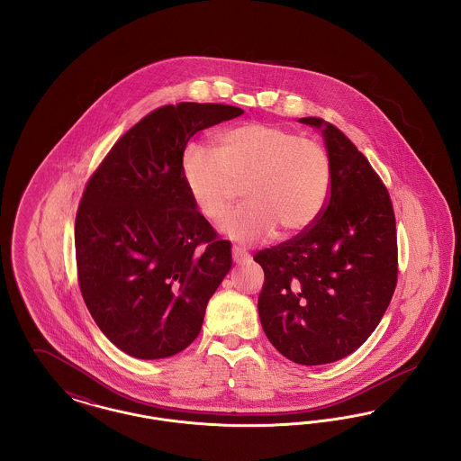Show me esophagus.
Instances as JSON below:
<instances>
[{
    "label": "esophagus",
    "mask_w": 461,
    "mask_h": 461,
    "mask_svg": "<svg viewBox=\"0 0 461 461\" xmlns=\"http://www.w3.org/2000/svg\"><path fill=\"white\" fill-rule=\"evenodd\" d=\"M231 254H233V261H235V263L240 264L250 261V254L245 252V250H241L239 247H233V249H231Z\"/></svg>",
    "instance_id": "esophagus-1"
}]
</instances>
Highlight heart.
I'll return each mask as SVG.
<instances>
[{"mask_svg": "<svg viewBox=\"0 0 461 461\" xmlns=\"http://www.w3.org/2000/svg\"><path fill=\"white\" fill-rule=\"evenodd\" d=\"M181 175L198 212L220 222L241 188L247 203L224 221V231L241 243L303 233L321 214L331 166L323 145L269 124H243L222 132L218 152L188 143Z\"/></svg>", "mask_w": 461, "mask_h": 461, "instance_id": "1", "label": "heart"}]
</instances>
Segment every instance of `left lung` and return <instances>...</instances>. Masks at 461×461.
<instances>
[{
	"label": "left lung",
	"instance_id": "left-lung-1",
	"mask_svg": "<svg viewBox=\"0 0 461 461\" xmlns=\"http://www.w3.org/2000/svg\"><path fill=\"white\" fill-rule=\"evenodd\" d=\"M331 166L327 203L307 230L254 261L264 269L258 309L269 342L314 366L356 351L380 323L397 285L393 200L368 158L320 117Z\"/></svg>",
	"mask_w": 461,
	"mask_h": 461
}]
</instances>
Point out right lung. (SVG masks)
Returning <instances> with one entry per match:
<instances>
[{
  "label": "right lung",
  "instance_id": "obj_1",
  "mask_svg": "<svg viewBox=\"0 0 461 461\" xmlns=\"http://www.w3.org/2000/svg\"><path fill=\"white\" fill-rule=\"evenodd\" d=\"M241 113L222 104L158 107L89 176L74 230L77 282L98 329L130 356L186 349L231 267V243L198 212L181 154L195 132Z\"/></svg>",
  "mask_w": 461,
  "mask_h": 461
}]
</instances>
